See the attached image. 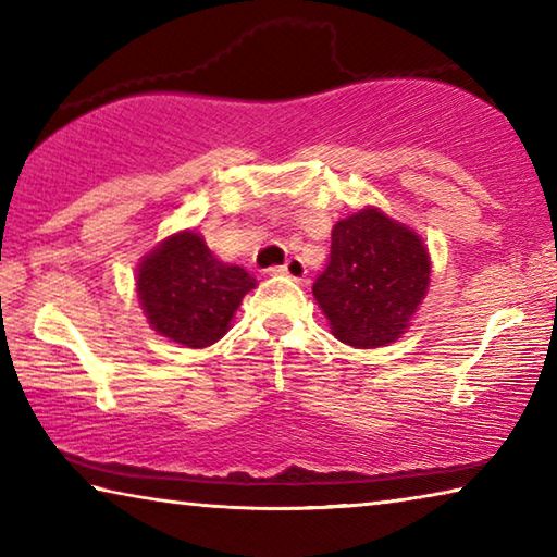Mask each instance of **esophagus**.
<instances>
[{
  "mask_svg": "<svg viewBox=\"0 0 557 557\" xmlns=\"http://www.w3.org/2000/svg\"><path fill=\"white\" fill-rule=\"evenodd\" d=\"M270 272L272 275H285V277H292V280H305V275H307V268H305V262H301L299 258H289L285 265H275V268H270Z\"/></svg>",
  "mask_w": 557,
  "mask_h": 557,
  "instance_id": "esophagus-1",
  "label": "esophagus"
}]
</instances>
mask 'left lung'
Listing matches in <instances>:
<instances>
[{"mask_svg": "<svg viewBox=\"0 0 557 557\" xmlns=\"http://www.w3.org/2000/svg\"><path fill=\"white\" fill-rule=\"evenodd\" d=\"M430 256L420 235L379 209L338 221L312 292L338 342L375 348L395 342L425 297Z\"/></svg>", "mask_w": 557, "mask_h": 557, "instance_id": "8db88e82", "label": "left lung"}]
</instances>
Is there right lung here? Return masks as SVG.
I'll use <instances>...</instances> for the list:
<instances>
[{"instance_id":"obj_1","label":"right lung","mask_w":557,"mask_h":557,"mask_svg":"<svg viewBox=\"0 0 557 557\" xmlns=\"http://www.w3.org/2000/svg\"><path fill=\"white\" fill-rule=\"evenodd\" d=\"M256 287L248 272L225 265L194 231L172 235L145 258L137 295L159 334L203 348L228 332L240 299Z\"/></svg>"}]
</instances>
